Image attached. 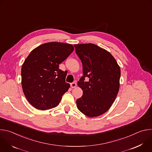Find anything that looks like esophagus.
<instances>
[{
    "instance_id": "esophagus-1",
    "label": "esophagus",
    "mask_w": 152,
    "mask_h": 152,
    "mask_svg": "<svg viewBox=\"0 0 152 152\" xmlns=\"http://www.w3.org/2000/svg\"><path fill=\"white\" fill-rule=\"evenodd\" d=\"M76 85H77V84H76V83H75V82H72V83H70V86H71V87L73 88H75L76 86Z\"/></svg>"
}]
</instances>
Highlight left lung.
Listing matches in <instances>:
<instances>
[{
    "instance_id": "obj_1",
    "label": "left lung",
    "mask_w": 152,
    "mask_h": 152,
    "mask_svg": "<svg viewBox=\"0 0 152 152\" xmlns=\"http://www.w3.org/2000/svg\"><path fill=\"white\" fill-rule=\"evenodd\" d=\"M74 46L82 63L83 75L77 82L83 95L77 99V107L89 117L99 116L110 109L116 99L120 88V68L109 52L96 45ZM85 78L89 79L87 82Z\"/></svg>"
}]
</instances>
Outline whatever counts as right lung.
<instances>
[{"label": "right lung", "instance_id": "1", "mask_svg": "<svg viewBox=\"0 0 152 152\" xmlns=\"http://www.w3.org/2000/svg\"><path fill=\"white\" fill-rule=\"evenodd\" d=\"M74 50L73 46L49 42L34 49L21 67V86L28 101L39 110L56 107L70 84L66 82L67 72L59 64Z\"/></svg>", "mask_w": 152, "mask_h": 152}]
</instances>
